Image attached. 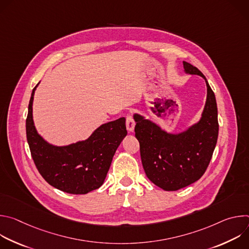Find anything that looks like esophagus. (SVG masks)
Segmentation results:
<instances>
[{"mask_svg": "<svg viewBox=\"0 0 249 249\" xmlns=\"http://www.w3.org/2000/svg\"><path fill=\"white\" fill-rule=\"evenodd\" d=\"M126 128L128 130L129 133H132L134 131V128H135V122L132 118L131 115H128L126 117Z\"/></svg>", "mask_w": 249, "mask_h": 249, "instance_id": "esophagus-1", "label": "esophagus"}]
</instances>
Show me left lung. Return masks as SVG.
I'll use <instances>...</instances> for the list:
<instances>
[{"label": "left lung", "mask_w": 249, "mask_h": 249, "mask_svg": "<svg viewBox=\"0 0 249 249\" xmlns=\"http://www.w3.org/2000/svg\"><path fill=\"white\" fill-rule=\"evenodd\" d=\"M183 68L185 74L198 75L206 82L207 98L198 122L182 132L171 133L143 115H133L146 175L165 191H176L201 178L214 153L219 134L214 91L196 67L184 61Z\"/></svg>", "instance_id": "1"}]
</instances>
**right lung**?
<instances>
[{"mask_svg": "<svg viewBox=\"0 0 249 249\" xmlns=\"http://www.w3.org/2000/svg\"><path fill=\"white\" fill-rule=\"evenodd\" d=\"M38 85L32 89L28 104L26 138L39 173L51 186L70 194H87L99 188L127 135L126 119L100 125L87 140L66 146L50 144L37 132L33 121V97Z\"/></svg>", "mask_w": 249, "mask_h": 249, "instance_id": "add662e5", "label": "right lung"}]
</instances>
